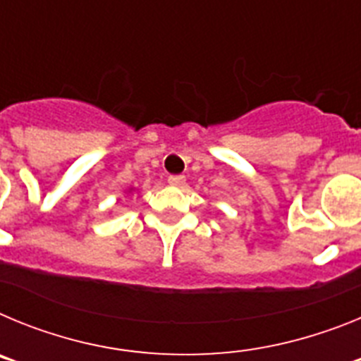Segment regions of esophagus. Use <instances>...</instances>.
Returning <instances> with one entry per match:
<instances>
[{
  "mask_svg": "<svg viewBox=\"0 0 361 361\" xmlns=\"http://www.w3.org/2000/svg\"><path fill=\"white\" fill-rule=\"evenodd\" d=\"M168 183H170L171 186H183V184L186 183V177H184V175H170V177H168Z\"/></svg>",
  "mask_w": 361,
  "mask_h": 361,
  "instance_id": "esophagus-1",
  "label": "esophagus"
}]
</instances>
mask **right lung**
I'll return each instance as SVG.
<instances>
[{"instance_id":"right-lung-1","label":"right lung","mask_w":361,"mask_h":361,"mask_svg":"<svg viewBox=\"0 0 361 361\" xmlns=\"http://www.w3.org/2000/svg\"><path fill=\"white\" fill-rule=\"evenodd\" d=\"M130 191H133V188H130V190H128V193H130Z\"/></svg>"}]
</instances>
